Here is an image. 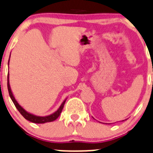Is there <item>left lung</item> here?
<instances>
[{
  "mask_svg": "<svg viewBox=\"0 0 153 153\" xmlns=\"http://www.w3.org/2000/svg\"><path fill=\"white\" fill-rule=\"evenodd\" d=\"M123 121H124V120H123Z\"/></svg>",
  "mask_w": 153,
  "mask_h": 153,
  "instance_id": "8db88e82",
  "label": "left lung"
}]
</instances>
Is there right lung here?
Listing matches in <instances>:
<instances>
[{
	"mask_svg": "<svg viewBox=\"0 0 153 153\" xmlns=\"http://www.w3.org/2000/svg\"><path fill=\"white\" fill-rule=\"evenodd\" d=\"M10 63V59H9V62L8 64ZM7 87H8V91H9V94H10V98H11L12 101L14 103L15 106L16 107V108L18 109V111L20 112V114H22V116L25 118L26 120H27L28 121L30 122L34 123H49V122H52V121H54L55 120H57L58 118V117L60 116V114H61L62 110H63V106L65 105V102H66V99L62 102V104L60 105V108L54 112L53 114H50V115H48V116H45V117H40V116H36V115H34V114H31V113L27 112V111H25L19 103L16 101V99H15L14 96H13V93L11 90V87H10V80H9V74L8 76H7Z\"/></svg>",
	"mask_w": 153,
	"mask_h": 153,
	"instance_id": "add662e5",
	"label": "right lung"
}]
</instances>
